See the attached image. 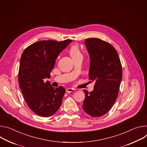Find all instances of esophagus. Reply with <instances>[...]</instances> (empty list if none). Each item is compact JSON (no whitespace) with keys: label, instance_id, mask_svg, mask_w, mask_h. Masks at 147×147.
I'll return each instance as SVG.
<instances>
[{"label":"esophagus","instance_id":"esophagus-1","mask_svg":"<svg viewBox=\"0 0 147 147\" xmlns=\"http://www.w3.org/2000/svg\"><path fill=\"white\" fill-rule=\"evenodd\" d=\"M67 92H74L75 91V89H74V88H67Z\"/></svg>","mask_w":147,"mask_h":147}]
</instances>
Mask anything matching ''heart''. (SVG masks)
I'll list each match as a JSON object with an SVG mask.
<instances>
[{"label":"heart","mask_w":147,"mask_h":147,"mask_svg":"<svg viewBox=\"0 0 147 147\" xmlns=\"http://www.w3.org/2000/svg\"><path fill=\"white\" fill-rule=\"evenodd\" d=\"M69 53L73 59L79 56H82V52H81L80 48L77 45H73L71 47L69 50Z\"/></svg>","instance_id":"b5f03b06"}]
</instances>
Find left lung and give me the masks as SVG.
Returning a JSON list of instances; mask_svg holds the SVG:
<instances>
[{"label":"left lung","instance_id":"8db88e82","mask_svg":"<svg viewBox=\"0 0 147 147\" xmlns=\"http://www.w3.org/2000/svg\"><path fill=\"white\" fill-rule=\"evenodd\" d=\"M85 45L90 58L89 79L94 82L93 91L84 90L82 109L88 115L97 117L107 113L115 103L121 80L122 67L116 49L99 38H87Z\"/></svg>","mask_w":147,"mask_h":147}]
</instances>
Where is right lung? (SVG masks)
<instances>
[{
  "instance_id": "1",
  "label": "right lung",
  "mask_w": 147,
  "mask_h": 147,
  "mask_svg": "<svg viewBox=\"0 0 147 147\" xmlns=\"http://www.w3.org/2000/svg\"><path fill=\"white\" fill-rule=\"evenodd\" d=\"M72 41H40L26 48L21 58L19 85L28 107L37 115L47 117L61 105L65 89L55 88L46 79L51 77L55 59Z\"/></svg>"
}]
</instances>
